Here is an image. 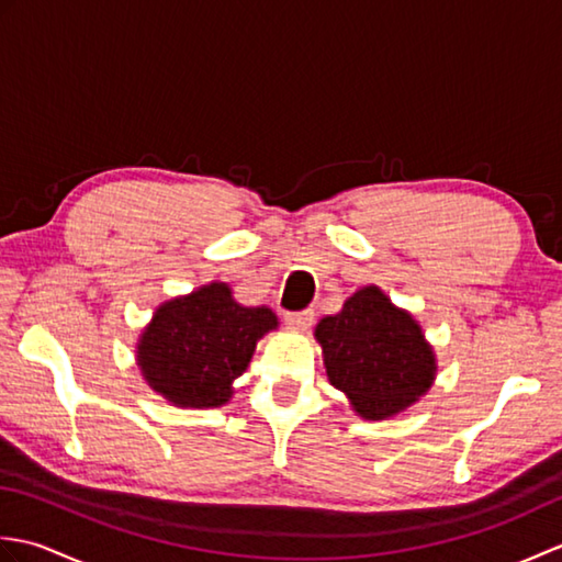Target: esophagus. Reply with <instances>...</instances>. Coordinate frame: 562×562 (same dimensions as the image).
Instances as JSON below:
<instances>
[{"label":"esophagus","instance_id":"1","mask_svg":"<svg viewBox=\"0 0 562 562\" xmlns=\"http://www.w3.org/2000/svg\"><path fill=\"white\" fill-rule=\"evenodd\" d=\"M284 321H288V324L296 330H306L308 326H312L314 312L312 308H304V312H290V314H284Z\"/></svg>","mask_w":562,"mask_h":562}]
</instances>
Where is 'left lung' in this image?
I'll use <instances>...</instances> for the list:
<instances>
[{"label": "left lung", "instance_id": "left-lung-1", "mask_svg": "<svg viewBox=\"0 0 562 562\" xmlns=\"http://www.w3.org/2000/svg\"><path fill=\"white\" fill-rule=\"evenodd\" d=\"M328 381L364 420L408 411L437 376V357L411 312L367 284L314 328Z\"/></svg>", "mask_w": 562, "mask_h": 562}]
</instances>
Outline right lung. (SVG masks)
Masks as SVG:
<instances>
[{
	"label": "right lung",
	"instance_id": "1",
	"mask_svg": "<svg viewBox=\"0 0 562 562\" xmlns=\"http://www.w3.org/2000/svg\"><path fill=\"white\" fill-rule=\"evenodd\" d=\"M268 306H244L226 282H210L157 306L139 333L147 386L178 408H220L234 396L258 340L278 330Z\"/></svg>",
	"mask_w": 562,
	"mask_h": 562
}]
</instances>
